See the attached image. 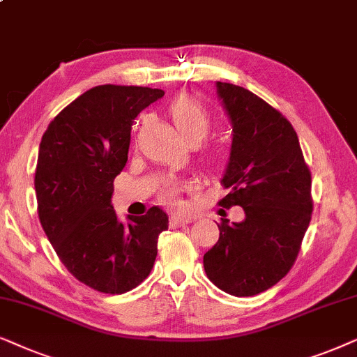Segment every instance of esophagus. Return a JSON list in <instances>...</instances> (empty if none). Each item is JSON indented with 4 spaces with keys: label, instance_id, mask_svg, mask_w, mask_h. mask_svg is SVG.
<instances>
[{
    "label": "esophagus",
    "instance_id": "esophagus-1",
    "mask_svg": "<svg viewBox=\"0 0 357 357\" xmlns=\"http://www.w3.org/2000/svg\"><path fill=\"white\" fill-rule=\"evenodd\" d=\"M189 222H191V218L186 217V215H183V213H178V212L171 213V223H173L174 227L186 225V223H189Z\"/></svg>",
    "mask_w": 357,
    "mask_h": 357
}]
</instances>
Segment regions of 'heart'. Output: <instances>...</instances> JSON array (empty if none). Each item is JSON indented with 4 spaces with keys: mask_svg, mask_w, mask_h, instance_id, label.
Wrapping results in <instances>:
<instances>
[{
    "mask_svg": "<svg viewBox=\"0 0 357 357\" xmlns=\"http://www.w3.org/2000/svg\"><path fill=\"white\" fill-rule=\"evenodd\" d=\"M169 116L173 119L176 129L188 142L202 140L211 129V116L192 98L181 96L171 102ZM183 189L184 186L179 183H165L158 192L160 201L171 206H179L178 196Z\"/></svg>",
    "mask_w": 357,
    "mask_h": 357,
    "instance_id": "1",
    "label": "heart"
}]
</instances>
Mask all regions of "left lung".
Here are the masks:
<instances>
[{
  "mask_svg": "<svg viewBox=\"0 0 357 357\" xmlns=\"http://www.w3.org/2000/svg\"><path fill=\"white\" fill-rule=\"evenodd\" d=\"M234 127L218 206H240L245 220L223 218L204 255L207 278L236 297L278 284L296 263L312 220V174L292 123L248 89L217 83Z\"/></svg>",
  "mask_w": 357,
  "mask_h": 357,
  "instance_id": "obj_1",
  "label": "left lung"
}]
</instances>
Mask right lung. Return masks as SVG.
<instances>
[{
  "label": "right lung",
  "mask_w": 357,
  "mask_h": 357,
  "mask_svg": "<svg viewBox=\"0 0 357 357\" xmlns=\"http://www.w3.org/2000/svg\"><path fill=\"white\" fill-rule=\"evenodd\" d=\"M165 91L101 84L56 114L42 135L36 166L37 212L61 263L79 282L102 294H123L149 278L168 215L117 220L114 179L127 163L135 117Z\"/></svg>",
  "instance_id": "1"
}]
</instances>
